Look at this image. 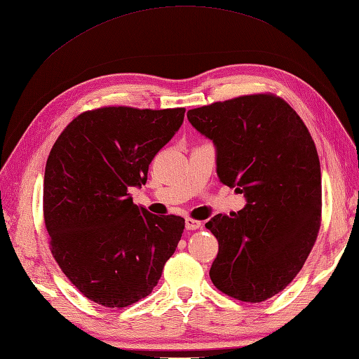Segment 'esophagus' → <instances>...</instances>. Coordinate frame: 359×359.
I'll return each instance as SVG.
<instances>
[{
  "mask_svg": "<svg viewBox=\"0 0 359 359\" xmlns=\"http://www.w3.org/2000/svg\"><path fill=\"white\" fill-rule=\"evenodd\" d=\"M185 226H187L188 231H196V229H199V227L202 226V223H201V221H198V219L187 218L185 219Z\"/></svg>",
  "mask_w": 359,
  "mask_h": 359,
  "instance_id": "obj_1",
  "label": "esophagus"
}]
</instances>
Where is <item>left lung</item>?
<instances>
[{
  "label": "left lung",
  "instance_id": "8db88e82",
  "mask_svg": "<svg viewBox=\"0 0 359 359\" xmlns=\"http://www.w3.org/2000/svg\"><path fill=\"white\" fill-rule=\"evenodd\" d=\"M187 117L217 147L221 184L246 199L240 212L205 223L218 240L212 283L240 302H265L298 275L320 229L314 140L295 109L273 94L215 102Z\"/></svg>",
  "mask_w": 359,
  "mask_h": 359
}]
</instances>
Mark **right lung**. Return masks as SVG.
I'll list each match as a JSON object with an SVG mask.
<instances>
[{"label":"right lung","instance_id":"right-lung-1","mask_svg":"<svg viewBox=\"0 0 359 359\" xmlns=\"http://www.w3.org/2000/svg\"><path fill=\"white\" fill-rule=\"evenodd\" d=\"M185 108L103 107L76 116L51 147L43 177L50 250L84 297L126 308L147 297L185 229L175 215L133 204L149 165Z\"/></svg>","mask_w":359,"mask_h":359}]
</instances>
